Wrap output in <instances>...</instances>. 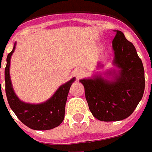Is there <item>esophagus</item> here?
Listing matches in <instances>:
<instances>
[{"instance_id":"obj_1","label":"esophagus","mask_w":152,"mask_h":152,"mask_svg":"<svg viewBox=\"0 0 152 152\" xmlns=\"http://www.w3.org/2000/svg\"><path fill=\"white\" fill-rule=\"evenodd\" d=\"M84 75V71L82 69H76L75 71V76H76V78L78 79L80 76H82Z\"/></svg>"}]
</instances>
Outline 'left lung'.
<instances>
[{
  "label": "left lung",
  "mask_w": 152,
  "mask_h": 152,
  "mask_svg": "<svg viewBox=\"0 0 152 152\" xmlns=\"http://www.w3.org/2000/svg\"><path fill=\"white\" fill-rule=\"evenodd\" d=\"M112 40L114 68L103 76L80 80L85 87L86 99L93 115L101 121H119L129 117L139 103L145 89L144 68L133 44L124 33L115 30ZM98 67H102L100 63Z\"/></svg>",
  "instance_id": "left-lung-1"
}]
</instances>
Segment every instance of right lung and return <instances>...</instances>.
Segmentation results:
<instances>
[{"instance_id":"add662e5","label":"right lung","mask_w":152,"mask_h":152,"mask_svg":"<svg viewBox=\"0 0 152 152\" xmlns=\"http://www.w3.org/2000/svg\"><path fill=\"white\" fill-rule=\"evenodd\" d=\"M15 47L16 42L12 51L7 56L5 69V94L9 105L17 117L30 129L35 130H48L58 127L64 119L67 95L70 87L76 80V78L73 77L60 86L53 95L45 102L37 104L23 102L15 94L10 75V59Z\"/></svg>"}]
</instances>
